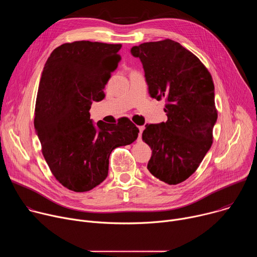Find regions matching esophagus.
<instances>
[{
  "label": "esophagus",
  "mask_w": 257,
  "mask_h": 257,
  "mask_svg": "<svg viewBox=\"0 0 257 257\" xmlns=\"http://www.w3.org/2000/svg\"><path fill=\"white\" fill-rule=\"evenodd\" d=\"M143 129H144V127H143V126H138V131H139V133H138V140H140V139H141V134H142Z\"/></svg>",
  "instance_id": "obj_1"
}]
</instances>
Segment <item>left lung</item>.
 <instances>
[{"instance_id":"1","label":"left lung","mask_w":257,"mask_h":257,"mask_svg":"<svg viewBox=\"0 0 257 257\" xmlns=\"http://www.w3.org/2000/svg\"><path fill=\"white\" fill-rule=\"evenodd\" d=\"M131 54L142 63L150 95L167 101L168 120L146 125L142 133L153 151L148 170L177 185L197 170L212 144L217 112L211 75L195 55L172 40L135 46Z\"/></svg>"}]
</instances>
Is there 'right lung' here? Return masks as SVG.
Here are the masks:
<instances>
[{"mask_svg":"<svg viewBox=\"0 0 257 257\" xmlns=\"http://www.w3.org/2000/svg\"><path fill=\"white\" fill-rule=\"evenodd\" d=\"M122 45L80 41L53 51L44 67L34 111V128L55 178L69 190L85 192L106 178L109 155L137 139L128 119L118 123L90 119L93 101L121 60Z\"/></svg>","mask_w":257,"mask_h":257,"instance_id":"obj_1","label":"right lung"}]
</instances>
